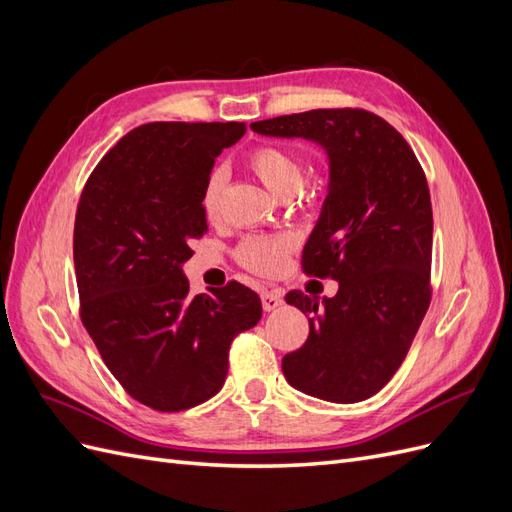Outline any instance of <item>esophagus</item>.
Wrapping results in <instances>:
<instances>
[{"label": "esophagus", "instance_id": "1", "mask_svg": "<svg viewBox=\"0 0 512 512\" xmlns=\"http://www.w3.org/2000/svg\"><path fill=\"white\" fill-rule=\"evenodd\" d=\"M260 301H262V307H265V312H273V309H277L284 303V292L282 290H265L260 294Z\"/></svg>", "mask_w": 512, "mask_h": 512}]
</instances>
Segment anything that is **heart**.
<instances>
[{"label":"heart","instance_id":"b5f03b06","mask_svg":"<svg viewBox=\"0 0 512 512\" xmlns=\"http://www.w3.org/2000/svg\"><path fill=\"white\" fill-rule=\"evenodd\" d=\"M247 164L256 177L280 198H292L305 185L303 160L297 153L280 145H258L247 156ZM226 188L224 168H213L205 177L203 192H200V207L207 218H215L222 207V196ZM292 235H252L245 237L237 247V258L245 269L260 275H277L286 267V260L294 250Z\"/></svg>","mask_w":512,"mask_h":512}]
</instances>
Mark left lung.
<instances>
[{
    "label": "left lung",
    "instance_id": "8db88e82",
    "mask_svg": "<svg viewBox=\"0 0 512 512\" xmlns=\"http://www.w3.org/2000/svg\"><path fill=\"white\" fill-rule=\"evenodd\" d=\"M305 138L329 156V192L303 250L307 275L335 297L292 290L307 342L282 359L290 386L333 404L376 395L404 363L431 301L433 215L427 179L391 123L363 108H316L250 126Z\"/></svg>",
    "mask_w": 512,
    "mask_h": 512
}]
</instances>
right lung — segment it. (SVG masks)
<instances>
[{"instance_id":"1","label":"right lung","mask_w":512,"mask_h":512,"mask_svg":"<svg viewBox=\"0 0 512 512\" xmlns=\"http://www.w3.org/2000/svg\"><path fill=\"white\" fill-rule=\"evenodd\" d=\"M245 123L156 121L134 128L89 175L74 222L81 320L136 401L179 412L222 389L228 350L262 316L239 282L190 297L183 262L205 235V177Z\"/></svg>"}]
</instances>
